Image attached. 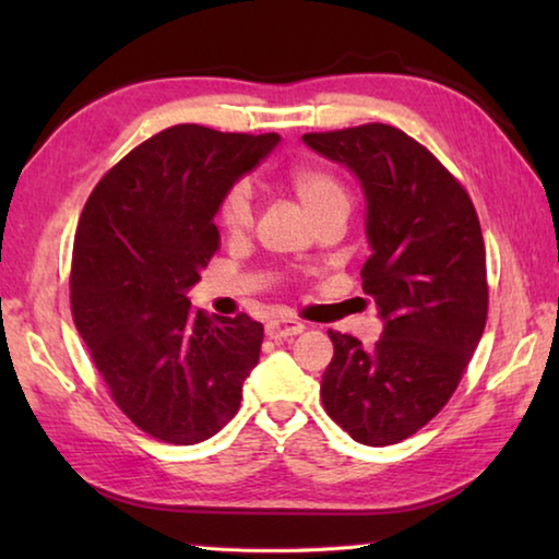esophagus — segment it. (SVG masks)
<instances>
[{
    "instance_id": "obj_1",
    "label": "esophagus",
    "mask_w": 559,
    "mask_h": 559,
    "mask_svg": "<svg viewBox=\"0 0 559 559\" xmlns=\"http://www.w3.org/2000/svg\"><path fill=\"white\" fill-rule=\"evenodd\" d=\"M302 330H306V325L298 323V320H283V318H276V320H269V323H266V335L273 337V340L300 335Z\"/></svg>"
}]
</instances>
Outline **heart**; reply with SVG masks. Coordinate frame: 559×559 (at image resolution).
<instances>
[{
    "mask_svg": "<svg viewBox=\"0 0 559 559\" xmlns=\"http://www.w3.org/2000/svg\"><path fill=\"white\" fill-rule=\"evenodd\" d=\"M283 182L313 224L345 219L353 210V192H349L347 179L328 165H296L288 169ZM216 222L229 239H241L249 234L253 224L249 187L236 182L226 189L216 206Z\"/></svg>",
    "mask_w": 559,
    "mask_h": 559,
    "instance_id": "b5f03b06",
    "label": "heart"
}]
</instances>
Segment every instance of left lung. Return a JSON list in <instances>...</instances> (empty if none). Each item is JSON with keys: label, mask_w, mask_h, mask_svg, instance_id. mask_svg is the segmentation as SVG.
I'll return each instance as SVG.
<instances>
[{"label": "left lung", "mask_w": 559, "mask_h": 559, "mask_svg": "<svg viewBox=\"0 0 559 559\" xmlns=\"http://www.w3.org/2000/svg\"><path fill=\"white\" fill-rule=\"evenodd\" d=\"M302 140L362 182L372 253L359 276L384 320L370 349L330 330L335 353L320 396L355 441L390 447L447 406L484 335L488 278L478 214L459 179L400 128L367 122Z\"/></svg>", "instance_id": "left-lung-1"}]
</instances>
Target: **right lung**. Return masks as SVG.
Returning a JSON list of instances; mask_svg holds the SVG:
<instances>
[{"instance_id": "obj_1", "label": "right lung", "mask_w": 559, "mask_h": 559, "mask_svg": "<svg viewBox=\"0 0 559 559\" xmlns=\"http://www.w3.org/2000/svg\"><path fill=\"white\" fill-rule=\"evenodd\" d=\"M278 140L173 126L112 165L83 206L73 323L118 409L159 441L189 447L222 431L259 362L263 325L204 316L187 290L219 249L222 194Z\"/></svg>"}]
</instances>
